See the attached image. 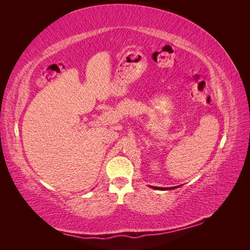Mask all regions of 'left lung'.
Returning <instances> with one entry per match:
<instances>
[{"label":"left lung","instance_id":"obj_1","mask_svg":"<svg viewBox=\"0 0 250 250\" xmlns=\"http://www.w3.org/2000/svg\"><path fill=\"white\" fill-rule=\"evenodd\" d=\"M179 187V186H176V187H171V188H162V187H152L153 189H157V190H171V189H175Z\"/></svg>","mask_w":250,"mask_h":250}]
</instances>
